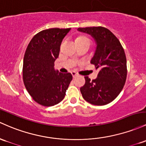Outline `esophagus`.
<instances>
[{
	"mask_svg": "<svg viewBox=\"0 0 146 146\" xmlns=\"http://www.w3.org/2000/svg\"><path fill=\"white\" fill-rule=\"evenodd\" d=\"M71 75H72V76H73V78H76V77L78 76V73H76V72H75V71H72V72H71Z\"/></svg>",
	"mask_w": 146,
	"mask_h": 146,
	"instance_id": "obj_1",
	"label": "esophagus"
}]
</instances>
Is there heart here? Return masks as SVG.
<instances>
[{
	"label": "heart",
	"mask_w": 146,
	"mask_h": 146,
	"mask_svg": "<svg viewBox=\"0 0 146 146\" xmlns=\"http://www.w3.org/2000/svg\"><path fill=\"white\" fill-rule=\"evenodd\" d=\"M82 39H88L85 36H79L76 39V40H82Z\"/></svg>",
	"instance_id": "heart-1"
}]
</instances>
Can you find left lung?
Listing matches in <instances>:
<instances>
[{
    "label": "left lung",
    "instance_id": "obj_1",
    "mask_svg": "<svg viewBox=\"0 0 146 146\" xmlns=\"http://www.w3.org/2000/svg\"><path fill=\"white\" fill-rule=\"evenodd\" d=\"M78 30L94 38L96 48L91 64L99 69L95 80L91 81L89 77H84L81 94L92 105H107L119 95L125 83L127 61L124 50L116 36L104 27L79 28Z\"/></svg>",
    "mask_w": 146,
    "mask_h": 146
}]
</instances>
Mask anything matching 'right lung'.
<instances>
[{
	"label": "right lung",
	"mask_w": 146,
	"mask_h": 146,
	"mask_svg": "<svg viewBox=\"0 0 146 146\" xmlns=\"http://www.w3.org/2000/svg\"><path fill=\"white\" fill-rule=\"evenodd\" d=\"M70 28H50L33 36L23 58V79L33 100L43 106H53L64 98L73 79L70 73H62L54 68L60 46Z\"/></svg>",
	"instance_id": "obj_1"
}]
</instances>
